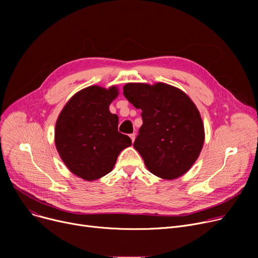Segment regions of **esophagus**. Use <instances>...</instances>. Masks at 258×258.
Segmentation results:
<instances>
[{"label": "esophagus", "instance_id": "1", "mask_svg": "<svg viewBox=\"0 0 258 258\" xmlns=\"http://www.w3.org/2000/svg\"><path fill=\"white\" fill-rule=\"evenodd\" d=\"M130 137H131V139H132V141L134 142L135 141V138H136V134H135V133H133V134H131L130 135Z\"/></svg>", "mask_w": 258, "mask_h": 258}]
</instances>
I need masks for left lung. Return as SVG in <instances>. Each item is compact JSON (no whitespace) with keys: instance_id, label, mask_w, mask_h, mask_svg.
Masks as SVG:
<instances>
[{"instance_id":"8db88e82","label":"left lung","mask_w":258,"mask_h":258,"mask_svg":"<svg viewBox=\"0 0 258 258\" xmlns=\"http://www.w3.org/2000/svg\"><path fill=\"white\" fill-rule=\"evenodd\" d=\"M125 98L142 111L143 124L134 142L145 166L157 177H181L198 159L204 125L197 106L181 90L165 84H127Z\"/></svg>"}]
</instances>
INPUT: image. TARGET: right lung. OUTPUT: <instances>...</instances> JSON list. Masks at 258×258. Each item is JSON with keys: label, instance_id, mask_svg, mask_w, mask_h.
<instances>
[{"label": "right lung", "instance_id": "1", "mask_svg": "<svg viewBox=\"0 0 258 258\" xmlns=\"http://www.w3.org/2000/svg\"><path fill=\"white\" fill-rule=\"evenodd\" d=\"M118 90L92 86L76 93L56 122L55 144L67 167L79 178L97 180L110 172L120 154L132 145L118 132V116L108 110Z\"/></svg>", "mask_w": 258, "mask_h": 258}]
</instances>
